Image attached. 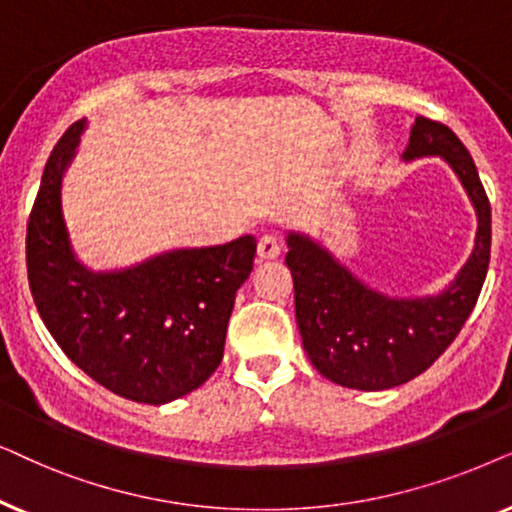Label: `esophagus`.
Returning <instances> with one entry per match:
<instances>
[{
	"label": "esophagus",
	"mask_w": 512,
	"mask_h": 512,
	"mask_svg": "<svg viewBox=\"0 0 512 512\" xmlns=\"http://www.w3.org/2000/svg\"><path fill=\"white\" fill-rule=\"evenodd\" d=\"M257 255L260 260H276L281 255V241L274 234H264L257 243Z\"/></svg>",
	"instance_id": "34e87169"
}]
</instances>
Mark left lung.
Listing matches in <instances>:
<instances>
[{"instance_id": "1", "label": "left lung", "mask_w": 512, "mask_h": 512, "mask_svg": "<svg viewBox=\"0 0 512 512\" xmlns=\"http://www.w3.org/2000/svg\"><path fill=\"white\" fill-rule=\"evenodd\" d=\"M421 156L445 159L478 213L475 248L438 295H381L313 238L288 231L285 264L295 283V318L304 351L313 367L339 386L384 391L419 377L459 335L485 283L492 208L473 156L445 124L417 117L403 159Z\"/></svg>"}]
</instances>
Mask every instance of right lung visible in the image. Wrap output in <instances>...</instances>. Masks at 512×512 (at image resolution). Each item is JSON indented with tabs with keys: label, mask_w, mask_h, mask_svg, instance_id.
Segmentation results:
<instances>
[{
	"label": "right lung",
	"mask_w": 512,
	"mask_h": 512,
	"mask_svg": "<svg viewBox=\"0 0 512 512\" xmlns=\"http://www.w3.org/2000/svg\"><path fill=\"white\" fill-rule=\"evenodd\" d=\"M86 121L67 128L46 161L27 222V278L39 316L65 356L121 398L166 405L222 363L236 290L257 241L180 248L119 271H91L67 234L63 175Z\"/></svg>",
	"instance_id": "add662e5"
}]
</instances>
